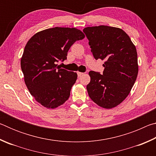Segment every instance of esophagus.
Here are the masks:
<instances>
[{
	"mask_svg": "<svg viewBox=\"0 0 156 156\" xmlns=\"http://www.w3.org/2000/svg\"><path fill=\"white\" fill-rule=\"evenodd\" d=\"M77 74H78V77H80V76H81L82 75H83V74H84V73H83V72H78V73H77Z\"/></svg>",
	"mask_w": 156,
	"mask_h": 156,
	"instance_id": "obj_1",
	"label": "esophagus"
}]
</instances>
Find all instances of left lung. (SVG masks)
Returning a JSON list of instances; mask_svg holds the SVG:
<instances>
[{"mask_svg": "<svg viewBox=\"0 0 156 156\" xmlns=\"http://www.w3.org/2000/svg\"><path fill=\"white\" fill-rule=\"evenodd\" d=\"M83 32L94 58L106 60L102 74L94 71L89 73V96L100 107H116L128 96L138 76L136 47L120 28L100 25L84 28Z\"/></svg>", "mask_w": 156, "mask_h": 156, "instance_id": "1", "label": "left lung"}]
</instances>
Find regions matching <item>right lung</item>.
<instances>
[{
    "instance_id": "add662e5",
    "label": "right lung",
    "mask_w": 156,
    "mask_h": 156,
    "mask_svg": "<svg viewBox=\"0 0 156 156\" xmlns=\"http://www.w3.org/2000/svg\"><path fill=\"white\" fill-rule=\"evenodd\" d=\"M84 38L76 28L54 27L36 33L25 47L20 60L25 82L31 96L47 108L54 109L68 100L77 73L58 67L76 41Z\"/></svg>"
}]
</instances>
